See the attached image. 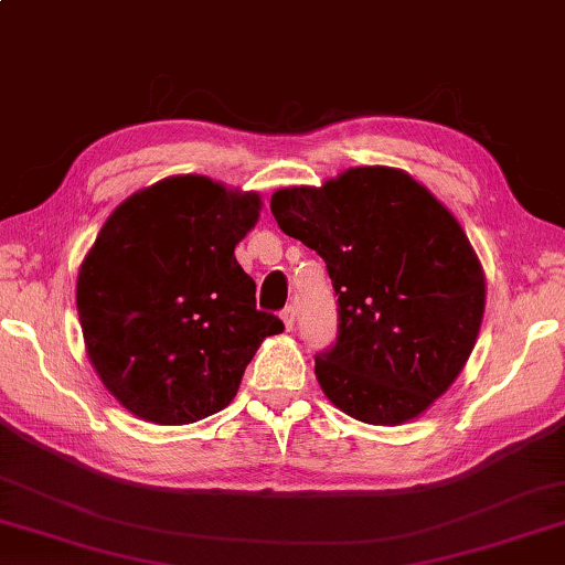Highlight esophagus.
<instances>
[{
    "instance_id": "1",
    "label": "esophagus",
    "mask_w": 565,
    "mask_h": 565,
    "mask_svg": "<svg viewBox=\"0 0 565 565\" xmlns=\"http://www.w3.org/2000/svg\"><path fill=\"white\" fill-rule=\"evenodd\" d=\"M280 319H282L287 332H290V329L295 327V307H285V310L280 312Z\"/></svg>"
}]
</instances>
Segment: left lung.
<instances>
[{"label":"left lung","mask_w":565,"mask_h":565,"mask_svg":"<svg viewBox=\"0 0 565 565\" xmlns=\"http://www.w3.org/2000/svg\"><path fill=\"white\" fill-rule=\"evenodd\" d=\"M270 211L322 255L339 295L337 344L315 359L324 396L361 423L418 418L460 376L484 317V270L460 221L379 164L278 189Z\"/></svg>","instance_id":"obj_1"}]
</instances>
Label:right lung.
I'll list each match as a JSON object with an SVG mask.
<instances>
[{
  "label": "right lung",
  "mask_w": 565,
  "mask_h": 565,
  "mask_svg": "<svg viewBox=\"0 0 565 565\" xmlns=\"http://www.w3.org/2000/svg\"><path fill=\"white\" fill-rule=\"evenodd\" d=\"M263 199L201 174L127 196L85 255L76 307L85 354L110 396L137 418L186 425L223 411L275 315L255 310L236 260Z\"/></svg>",
  "instance_id": "add662e5"
}]
</instances>
